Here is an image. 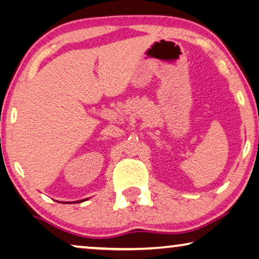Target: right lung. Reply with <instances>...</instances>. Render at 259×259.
I'll return each instance as SVG.
<instances>
[{
    "label": "right lung",
    "mask_w": 259,
    "mask_h": 259,
    "mask_svg": "<svg viewBox=\"0 0 259 259\" xmlns=\"http://www.w3.org/2000/svg\"><path fill=\"white\" fill-rule=\"evenodd\" d=\"M88 198H84V200H80V201H75V202H65V203H81V202H83V201H87ZM63 203V202H62Z\"/></svg>",
    "instance_id": "add662e5"
}]
</instances>
